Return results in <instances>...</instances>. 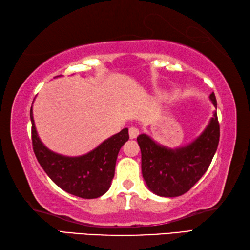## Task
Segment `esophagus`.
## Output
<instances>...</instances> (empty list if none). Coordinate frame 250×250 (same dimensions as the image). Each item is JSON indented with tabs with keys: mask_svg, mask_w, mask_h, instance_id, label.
Segmentation results:
<instances>
[{
	"mask_svg": "<svg viewBox=\"0 0 250 250\" xmlns=\"http://www.w3.org/2000/svg\"><path fill=\"white\" fill-rule=\"evenodd\" d=\"M138 135H139L138 128H136V127H130L129 128V137H130V139L136 138Z\"/></svg>",
	"mask_w": 250,
	"mask_h": 250,
	"instance_id": "esophagus-1",
	"label": "esophagus"
}]
</instances>
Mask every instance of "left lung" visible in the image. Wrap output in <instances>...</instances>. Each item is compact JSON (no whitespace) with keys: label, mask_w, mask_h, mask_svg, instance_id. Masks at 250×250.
Returning <instances> with one entry per match:
<instances>
[{"label":"left lung","mask_w":250,"mask_h":250,"mask_svg":"<svg viewBox=\"0 0 250 250\" xmlns=\"http://www.w3.org/2000/svg\"><path fill=\"white\" fill-rule=\"evenodd\" d=\"M217 106L215 94L209 95ZM142 151V172L151 192L165 198H174L189 191L207 172L220 142L217 114L203 133L185 147L170 149L142 134L137 137Z\"/></svg>","instance_id":"8db88e82"}]
</instances>
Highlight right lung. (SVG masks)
I'll return each mask as SVG.
<instances>
[{
	"instance_id": "right-lung-1",
	"label": "right lung",
	"mask_w": 250,
	"mask_h": 250,
	"mask_svg": "<svg viewBox=\"0 0 250 250\" xmlns=\"http://www.w3.org/2000/svg\"><path fill=\"white\" fill-rule=\"evenodd\" d=\"M30 121L35 156L60 189L82 199H95L106 193L115 173L118 151L129 138L128 128L113 135L85 155L67 157L51 151L42 143L35 127L33 107Z\"/></svg>"
}]
</instances>
